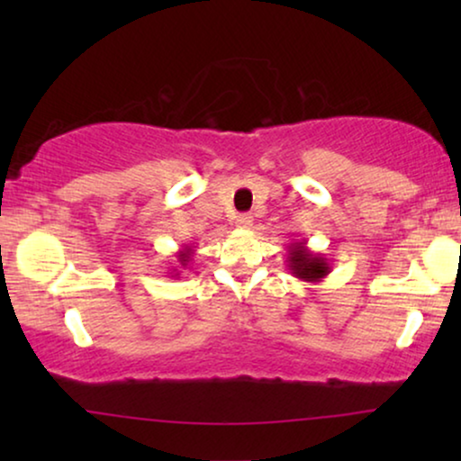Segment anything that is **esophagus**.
I'll return each instance as SVG.
<instances>
[{"instance_id": "1", "label": "esophagus", "mask_w": 461, "mask_h": 461, "mask_svg": "<svg viewBox=\"0 0 461 461\" xmlns=\"http://www.w3.org/2000/svg\"><path fill=\"white\" fill-rule=\"evenodd\" d=\"M251 224H254V216H249V213H241V216H237L239 229H249Z\"/></svg>"}]
</instances>
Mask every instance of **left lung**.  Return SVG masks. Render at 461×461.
I'll return each instance as SVG.
<instances>
[{
	"mask_svg": "<svg viewBox=\"0 0 461 461\" xmlns=\"http://www.w3.org/2000/svg\"><path fill=\"white\" fill-rule=\"evenodd\" d=\"M287 268L295 279L306 283H319L331 273L330 260L325 256L314 254L306 248V241H295L287 245Z\"/></svg>",
	"mask_w": 461,
	"mask_h": 461,
	"instance_id": "obj_1",
	"label": "left lung"
}]
</instances>
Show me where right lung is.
Returning a JSON list of instances; mask_svg holds the SVG:
<instances>
[{
  "mask_svg": "<svg viewBox=\"0 0 461 461\" xmlns=\"http://www.w3.org/2000/svg\"><path fill=\"white\" fill-rule=\"evenodd\" d=\"M193 254H194L193 245H185V248L178 249V254H176V258H178V264H180L182 268H188V264H191V260H193Z\"/></svg>",
  "mask_w": 461,
  "mask_h": 461,
  "instance_id": "obj_1",
  "label": "right lung"
}]
</instances>
